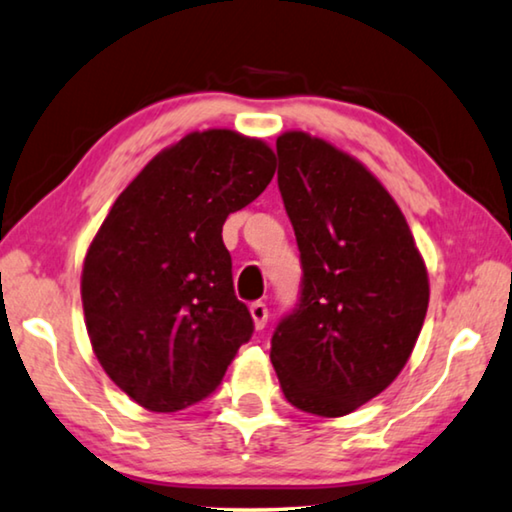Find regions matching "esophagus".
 <instances>
[{"label": "esophagus", "mask_w": 512, "mask_h": 512, "mask_svg": "<svg viewBox=\"0 0 512 512\" xmlns=\"http://www.w3.org/2000/svg\"><path fill=\"white\" fill-rule=\"evenodd\" d=\"M250 317H253L255 329L262 331L266 326V319H269V308H266V303L255 301L253 305H250Z\"/></svg>", "instance_id": "1"}]
</instances>
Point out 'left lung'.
I'll return each instance as SVG.
<instances>
[{"instance_id": "8db88e82", "label": "left lung", "mask_w": 512, "mask_h": 512, "mask_svg": "<svg viewBox=\"0 0 512 512\" xmlns=\"http://www.w3.org/2000/svg\"><path fill=\"white\" fill-rule=\"evenodd\" d=\"M276 149L303 285L273 333L271 363L296 409L338 418L407 365L430 280L407 218L361 160L303 131L282 133Z\"/></svg>"}]
</instances>
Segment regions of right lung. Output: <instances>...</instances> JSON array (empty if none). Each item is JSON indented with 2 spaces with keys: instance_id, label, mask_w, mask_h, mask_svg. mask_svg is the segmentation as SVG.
Listing matches in <instances>:
<instances>
[{
  "instance_id": "obj_1",
  "label": "right lung",
  "mask_w": 512,
  "mask_h": 512,
  "mask_svg": "<svg viewBox=\"0 0 512 512\" xmlns=\"http://www.w3.org/2000/svg\"><path fill=\"white\" fill-rule=\"evenodd\" d=\"M273 172L264 140L230 128L188 133L142 167L98 227L80 280L87 333L140 407L170 414L204 400L253 335L223 225Z\"/></svg>"
}]
</instances>
